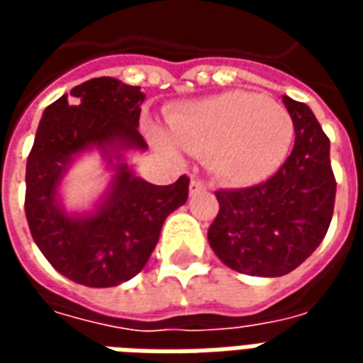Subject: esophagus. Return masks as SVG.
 Segmentation results:
<instances>
[{
  "mask_svg": "<svg viewBox=\"0 0 363 363\" xmlns=\"http://www.w3.org/2000/svg\"><path fill=\"white\" fill-rule=\"evenodd\" d=\"M206 189V182L200 181V179H192L190 181V194H194V192H200V190Z\"/></svg>",
  "mask_w": 363,
  "mask_h": 363,
  "instance_id": "esophagus-1",
  "label": "esophagus"
}]
</instances>
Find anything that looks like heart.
Returning <instances> with one entry per match:
<instances>
[{
    "label": "heart",
    "mask_w": 363,
    "mask_h": 363,
    "mask_svg": "<svg viewBox=\"0 0 363 363\" xmlns=\"http://www.w3.org/2000/svg\"><path fill=\"white\" fill-rule=\"evenodd\" d=\"M169 128L182 150L206 155L218 177L231 184H255L281 167L296 126L284 104L251 91H229L171 112ZM159 150L173 153V140L151 130Z\"/></svg>",
    "instance_id": "1"
}]
</instances>
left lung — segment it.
<instances>
[{"label":"left lung","mask_w":363,"mask_h":363,"mask_svg":"<svg viewBox=\"0 0 363 363\" xmlns=\"http://www.w3.org/2000/svg\"><path fill=\"white\" fill-rule=\"evenodd\" d=\"M294 118L296 143L268 181L247 189H220V212L208 229L218 259L249 276H284L327 235L336 181L330 142L311 108L284 96Z\"/></svg>","instance_id":"1"}]
</instances>
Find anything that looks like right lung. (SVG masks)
<instances>
[{
	"label": "right lung",
	"instance_id": "right-lung-1",
	"mask_svg": "<svg viewBox=\"0 0 363 363\" xmlns=\"http://www.w3.org/2000/svg\"><path fill=\"white\" fill-rule=\"evenodd\" d=\"M140 87L114 77H95L46 106L27 159V213L30 235L62 276L87 288L128 281L150 260L167 216L189 198L190 179L157 186L134 177L126 163L114 165V179L99 210L67 216L58 204V186L74 155L99 147L104 157L145 150L138 132Z\"/></svg>",
	"mask_w": 363,
	"mask_h": 363
}]
</instances>
